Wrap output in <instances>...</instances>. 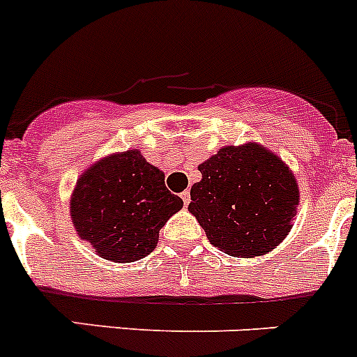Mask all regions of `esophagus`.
<instances>
[{
    "label": "esophagus",
    "instance_id": "1",
    "mask_svg": "<svg viewBox=\"0 0 357 357\" xmlns=\"http://www.w3.org/2000/svg\"><path fill=\"white\" fill-rule=\"evenodd\" d=\"M181 198H182V202H184V205L188 206L189 202H191V192H189V191L181 192Z\"/></svg>",
    "mask_w": 357,
    "mask_h": 357
}]
</instances>
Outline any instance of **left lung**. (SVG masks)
I'll return each mask as SVG.
<instances>
[{"mask_svg":"<svg viewBox=\"0 0 357 357\" xmlns=\"http://www.w3.org/2000/svg\"><path fill=\"white\" fill-rule=\"evenodd\" d=\"M189 212L213 247L233 257L271 252L289 235L300 188L293 169L257 142L226 145L198 166Z\"/></svg>","mask_w":357,"mask_h":357,"instance_id":"1","label":"left lung"}]
</instances>
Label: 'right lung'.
<instances>
[{
    "instance_id": "obj_1",
    "label": "right lung",
    "mask_w": 357,
    "mask_h": 357,
    "mask_svg": "<svg viewBox=\"0 0 357 357\" xmlns=\"http://www.w3.org/2000/svg\"><path fill=\"white\" fill-rule=\"evenodd\" d=\"M184 206L165 185V173L138 149L91 165L70 196L75 231L114 263H135L155 249L159 229Z\"/></svg>"
}]
</instances>
